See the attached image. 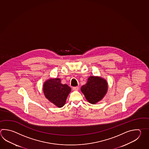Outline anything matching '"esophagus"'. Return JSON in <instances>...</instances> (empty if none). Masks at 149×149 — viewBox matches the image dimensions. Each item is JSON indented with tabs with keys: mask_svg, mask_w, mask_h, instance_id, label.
I'll list each match as a JSON object with an SVG mask.
<instances>
[{
	"mask_svg": "<svg viewBox=\"0 0 149 149\" xmlns=\"http://www.w3.org/2000/svg\"><path fill=\"white\" fill-rule=\"evenodd\" d=\"M79 88V86H75V87H73V90L74 91H77Z\"/></svg>",
	"mask_w": 149,
	"mask_h": 149,
	"instance_id": "obj_1",
	"label": "esophagus"
}]
</instances>
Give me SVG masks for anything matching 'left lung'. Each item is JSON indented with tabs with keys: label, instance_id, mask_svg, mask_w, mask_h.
<instances>
[{
	"label": "left lung",
	"instance_id": "8db88e82",
	"mask_svg": "<svg viewBox=\"0 0 149 149\" xmlns=\"http://www.w3.org/2000/svg\"><path fill=\"white\" fill-rule=\"evenodd\" d=\"M81 90L89 103L95 104L106 95L108 91V82L100 76H90L87 83L82 86Z\"/></svg>",
	"mask_w": 149,
	"mask_h": 149
}]
</instances>
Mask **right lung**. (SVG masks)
<instances>
[{
    "label": "right lung",
    "instance_id": "obj_1",
    "mask_svg": "<svg viewBox=\"0 0 149 149\" xmlns=\"http://www.w3.org/2000/svg\"><path fill=\"white\" fill-rule=\"evenodd\" d=\"M43 91L45 97L51 103L61 108L66 103L71 88L66 84H61L59 78H51L44 83Z\"/></svg>",
    "mask_w": 149,
    "mask_h": 149
}]
</instances>
